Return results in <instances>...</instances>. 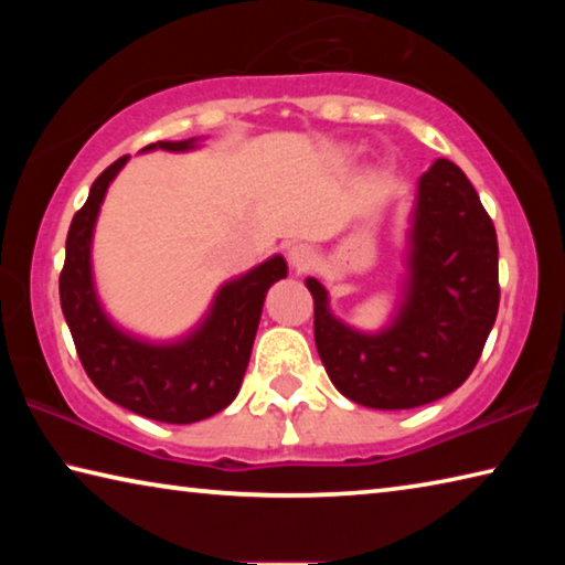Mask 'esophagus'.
Returning a JSON list of instances; mask_svg holds the SVG:
<instances>
[{
    "label": "esophagus",
    "instance_id": "34e87169",
    "mask_svg": "<svg viewBox=\"0 0 565 565\" xmlns=\"http://www.w3.org/2000/svg\"><path fill=\"white\" fill-rule=\"evenodd\" d=\"M289 262H291L296 271L309 269L311 262H313V248L309 244H294L289 248Z\"/></svg>",
    "mask_w": 565,
    "mask_h": 565
}]
</instances>
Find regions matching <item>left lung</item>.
Returning a JSON list of instances; mask_svg holds the SVG:
<instances>
[{
	"label": "left lung",
	"mask_w": 565,
	"mask_h": 565,
	"mask_svg": "<svg viewBox=\"0 0 565 565\" xmlns=\"http://www.w3.org/2000/svg\"><path fill=\"white\" fill-rule=\"evenodd\" d=\"M406 301L376 337L331 317L327 289L313 296V339L343 396L369 408H416L471 376L499 313V238L489 212L454 161L436 159L418 181Z\"/></svg>",
	"instance_id": "obj_1"
}]
</instances>
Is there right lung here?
I'll list each match as a JSON object with an SVG mask.
<instances>
[{"instance_id": "add662e5", "label": "right lung", "mask_w": 565, "mask_h": 565, "mask_svg": "<svg viewBox=\"0 0 565 565\" xmlns=\"http://www.w3.org/2000/svg\"><path fill=\"white\" fill-rule=\"evenodd\" d=\"M189 147H194V139L157 141L145 149L184 151ZM127 159L119 157L94 179L89 199L72 218L60 274L62 311L82 366L104 396L161 424H194L218 414L236 398L266 291L284 279L286 262L274 256L226 284L202 329L174 347H151L114 329L94 296L89 246L102 199Z\"/></svg>"}]
</instances>
